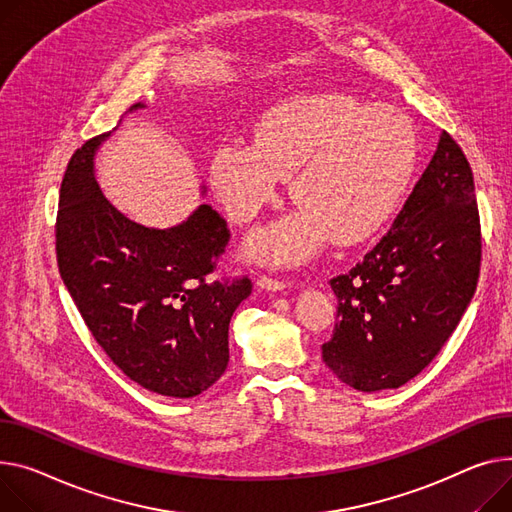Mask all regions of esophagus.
I'll return each instance as SVG.
<instances>
[{"label": "esophagus", "mask_w": 512, "mask_h": 512, "mask_svg": "<svg viewBox=\"0 0 512 512\" xmlns=\"http://www.w3.org/2000/svg\"><path fill=\"white\" fill-rule=\"evenodd\" d=\"M257 284L263 288V290H271V292H280L284 288H288V284L284 280H278V278H269V276H261L257 280Z\"/></svg>", "instance_id": "esophagus-1"}]
</instances>
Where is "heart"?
<instances>
[{
    "mask_svg": "<svg viewBox=\"0 0 512 512\" xmlns=\"http://www.w3.org/2000/svg\"><path fill=\"white\" fill-rule=\"evenodd\" d=\"M414 168L416 135L405 115L325 94L267 111L255 144H222L212 179L230 218L251 222L292 175L302 208L249 243L257 259L280 265L311 257L331 236L337 245L362 243L391 216Z\"/></svg>",
    "mask_w": 512,
    "mask_h": 512,
    "instance_id": "1",
    "label": "heart"
}]
</instances>
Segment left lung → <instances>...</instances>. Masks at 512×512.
Returning a JSON list of instances; mask_svg holds the SVG:
<instances>
[{
    "mask_svg": "<svg viewBox=\"0 0 512 512\" xmlns=\"http://www.w3.org/2000/svg\"><path fill=\"white\" fill-rule=\"evenodd\" d=\"M480 212L471 166L447 131L389 232L333 278L337 323L323 362L358 391L405 385L457 329L478 286Z\"/></svg>",
    "mask_w": 512,
    "mask_h": 512,
    "instance_id": "obj_1",
    "label": "left lung"
}]
</instances>
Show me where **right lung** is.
I'll return each mask as SVG.
<instances>
[{"label": "right lung", "instance_id": "1", "mask_svg": "<svg viewBox=\"0 0 512 512\" xmlns=\"http://www.w3.org/2000/svg\"><path fill=\"white\" fill-rule=\"evenodd\" d=\"M109 135L88 140L67 164L55 222L59 274L96 344L131 381L195 397L224 374L228 325L253 284L206 280L230 241L208 203L158 230L131 222L102 195L94 152Z\"/></svg>", "mask_w": 512, "mask_h": 512}]
</instances>
